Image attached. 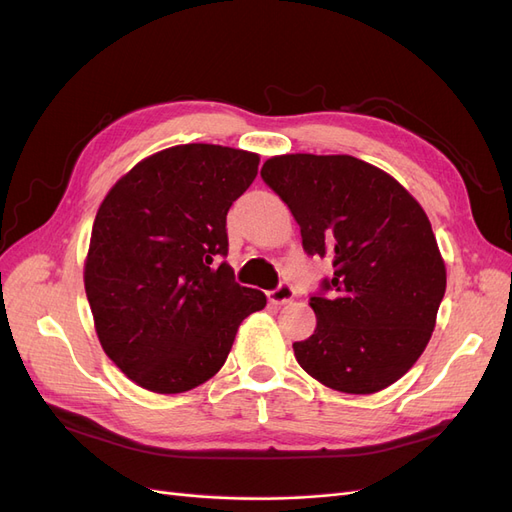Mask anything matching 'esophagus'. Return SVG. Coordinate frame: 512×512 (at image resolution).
Returning <instances> with one entry per match:
<instances>
[{
	"mask_svg": "<svg viewBox=\"0 0 512 512\" xmlns=\"http://www.w3.org/2000/svg\"><path fill=\"white\" fill-rule=\"evenodd\" d=\"M267 297H269V301L275 303V305H284V303H288V301L294 299V288H292L288 282H282L277 288L269 290Z\"/></svg>",
	"mask_w": 512,
	"mask_h": 512,
	"instance_id": "esophagus-1",
	"label": "esophagus"
}]
</instances>
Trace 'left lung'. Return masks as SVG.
Listing matches in <instances>:
<instances>
[{
	"mask_svg": "<svg viewBox=\"0 0 512 512\" xmlns=\"http://www.w3.org/2000/svg\"><path fill=\"white\" fill-rule=\"evenodd\" d=\"M260 177L297 220L305 254L333 265L309 297L316 331L292 344L299 365L342 393L391 386L423 354L446 290L423 207L352 156H277Z\"/></svg>",
	"mask_w": 512,
	"mask_h": 512,
	"instance_id": "left-lung-1",
	"label": "left lung"
}]
</instances>
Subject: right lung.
Returning <instances> with one entry per match:
<instances>
[{"label":"right lung","instance_id":"right-lung-1","mask_svg":"<svg viewBox=\"0 0 512 512\" xmlns=\"http://www.w3.org/2000/svg\"><path fill=\"white\" fill-rule=\"evenodd\" d=\"M256 153L177 145L138 162L91 230L85 292L104 352L153 393L218 374L239 324L267 305L235 282L226 215L258 175Z\"/></svg>","mask_w":512,"mask_h":512}]
</instances>
